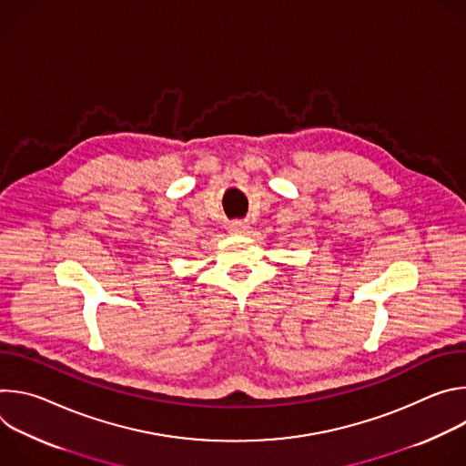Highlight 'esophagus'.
<instances>
[{
    "label": "esophagus",
    "mask_w": 466,
    "mask_h": 466,
    "mask_svg": "<svg viewBox=\"0 0 466 466\" xmlns=\"http://www.w3.org/2000/svg\"><path fill=\"white\" fill-rule=\"evenodd\" d=\"M248 228H250V227H248V223H245V221H234V223L228 225V232H230V234H236V236L247 234Z\"/></svg>",
    "instance_id": "obj_1"
}]
</instances>
